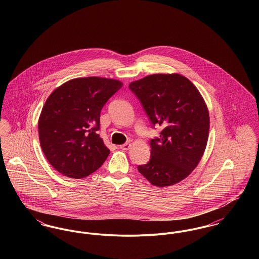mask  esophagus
<instances>
[{
    "label": "esophagus",
    "instance_id": "esophagus-1",
    "mask_svg": "<svg viewBox=\"0 0 259 259\" xmlns=\"http://www.w3.org/2000/svg\"><path fill=\"white\" fill-rule=\"evenodd\" d=\"M119 148H121V149H123V150H128L129 148H131V144L126 143V144H124V145H121Z\"/></svg>",
    "mask_w": 259,
    "mask_h": 259
}]
</instances>
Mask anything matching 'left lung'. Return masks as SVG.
Returning <instances> with one entry per match:
<instances>
[{
    "label": "left lung",
    "instance_id": "8db88e82",
    "mask_svg": "<svg viewBox=\"0 0 259 259\" xmlns=\"http://www.w3.org/2000/svg\"><path fill=\"white\" fill-rule=\"evenodd\" d=\"M152 126L162 127L150 140V159L138 166L151 185L180 183L201 160L208 142L209 111L195 85L179 74H150L129 84Z\"/></svg>",
    "mask_w": 259,
    "mask_h": 259
}]
</instances>
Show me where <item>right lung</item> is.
<instances>
[{
	"label": "right lung",
	"mask_w": 259,
	"mask_h": 259,
	"mask_svg": "<svg viewBox=\"0 0 259 259\" xmlns=\"http://www.w3.org/2000/svg\"><path fill=\"white\" fill-rule=\"evenodd\" d=\"M122 85L112 78L78 77L50 94L37 128L41 149L56 171L72 179H82L102 166L110 149L97 133L100 113Z\"/></svg>",
	"instance_id": "obj_1"
}]
</instances>
